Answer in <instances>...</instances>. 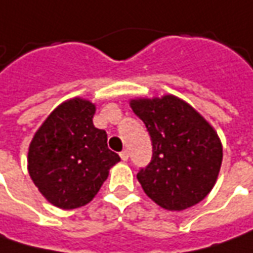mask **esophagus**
Returning <instances> with one entry per match:
<instances>
[{"mask_svg":"<svg viewBox=\"0 0 253 253\" xmlns=\"http://www.w3.org/2000/svg\"><path fill=\"white\" fill-rule=\"evenodd\" d=\"M120 156H121V159L124 162L128 161V158H129V152H128V151H122L121 153H120Z\"/></svg>","mask_w":253,"mask_h":253,"instance_id":"esophagus-1","label":"esophagus"}]
</instances>
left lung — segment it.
Segmentation results:
<instances>
[{"label":"left lung","instance_id":"left-lung-1","mask_svg":"<svg viewBox=\"0 0 253 253\" xmlns=\"http://www.w3.org/2000/svg\"><path fill=\"white\" fill-rule=\"evenodd\" d=\"M151 135V163L136 177L162 209L181 211L207 197L218 177L222 145L217 132L190 104L171 94L131 100Z\"/></svg>","mask_w":253,"mask_h":253}]
</instances>
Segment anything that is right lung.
I'll list each match as a JSON object with an SVG mask.
<instances>
[{
    "mask_svg": "<svg viewBox=\"0 0 253 253\" xmlns=\"http://www.w3.org/2000/svg\"><path fill=\"white\" fill-rule=\"evenodd\" d=\"M95 105L84 98L62 102L36 131L28 171L50 204L63 210L90 203L120 156L108 149L107 132L92 124Z\"/></svg>",
    "mask_w": 253,
    "mask_h": 253,
    "instance_id": "add662e5",
    "label": "right lung"
}]
</instances>
